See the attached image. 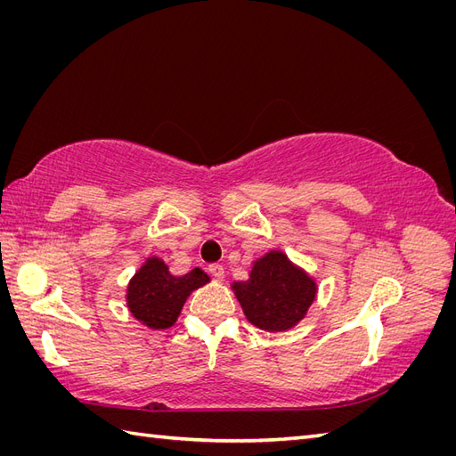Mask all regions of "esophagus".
Segmentation results:
<instances>
[{
	"label": "esophagus",
	"instance_id": "1",
	"mask_svg": "<svg viewBox=\"0 0 456 456\" xmlns=\"http://www.w3.org/2000/svg\"><path fill=\"white\" fill-rule=\"evenodd\" d=\"M209 273H211V278H215L216 281H223V278H224V268L220 266V265H211V266H209Z\"/></svg>",
	"mask_w": 456,
	"mask_h": 456
}]
</instances>
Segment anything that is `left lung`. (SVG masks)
<instances>
[{
  "instance_id": "left-lung-1",
  "label": "left lung",
  "mask_w": 456,
  "mask_h": 456,
  "mask_svg": "<svg viewBox=\"0 0 456 456\" xmlns=\"http://www.w3.org/2000/svg\"><path fill=\"white\" fill-rule=\"evenodd\" d=\"M232 291L255 327L281 333L305 320L315 300L317 283L283 251L273 249L256 258L249 280L233 281Z\"/></svg>"
}]
</instances>
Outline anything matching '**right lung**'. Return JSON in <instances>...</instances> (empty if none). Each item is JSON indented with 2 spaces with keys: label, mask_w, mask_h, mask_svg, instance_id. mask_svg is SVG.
Masks as SVG:
<instances>
[{
  "label": "right lung",
  "mask_w": 456,
  "mask_h": 456,
  "mask_svg": "<svg viewBox=\"0 0 456 456\" xmlns=\"http://www.w3.org/2000/svg\"><path fill=\"white\" fill-rule=\"evenodd\" d=\"M209 281V275L201 268L173 275L159 256H148L127 285V308L136 322L150 329H169L190 293Z\"/></svg>",
  "instance_id": "1"
}]
</instances>
